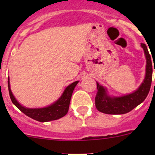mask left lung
Here are the masks:
<instances>
[{"label": "left lung", "mask_w": 155, "mask_h": 155, "mask_svg": "<svg viewBox=\"0 0 155 155\" xmlns=\"http://www.w3.org/2000/svg\"><path fill=\"white\" fill-rule=\"evenodd\" d=\"M146 58L145 77L143 83L134 93L121 97H109L107 89L97 82V91L95 97V106L97 109L101 112L110 115H121L130 112L132 109L143 103L148 96L151 88L152 80V63L146 45L141 43ZM155 73V69H154Z\"/></svg>", "instance_id": "obj_1"}]
</instances>
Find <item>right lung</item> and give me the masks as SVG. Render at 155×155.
Instances as JSON below:
<instances>
[{
  "mask_svg": "<svg viewBox=\"0 0 155 155\" xmlns=\"http://www.w3.org/2000/svg\"><path fill=\"white\" fill-rule=\"evenodd\" d=\"M79 81L73 82L68 85L65 88L63 94L56 102L52 104L51 105L48 106L47 107L38 108V109H30L22 107L12 94L10 89V81L8 79V89L9 94H10V99L12 104L15 106L21 112L25 114L27 116L36 121H40V122H46V121H54V120L59 119L64 116L68 112L69 106H70V99H71L72 94L75 87L77 85Z\"/></svg>",
  "mask_w": 155,
  "mask_h": 155,
  "instance_id": "add662e5",
  "label": "right lung"
}]
</instances>
